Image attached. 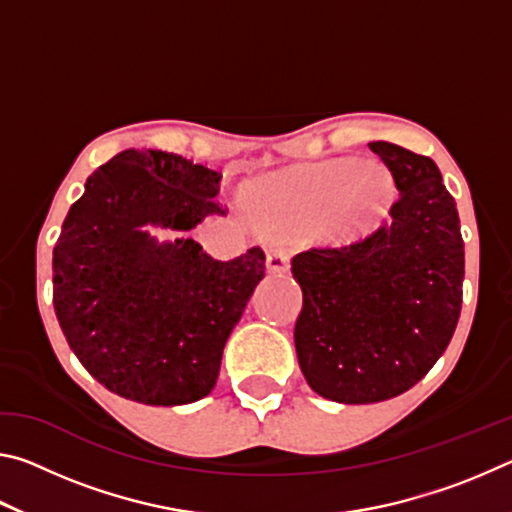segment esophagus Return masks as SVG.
<instances>
[{
    "label": "esophagus",
    "instance_id": "34e87169",
    "mask_svg": "<svg viewBox=\"0 0 512 512\" xmlns=\"http://www.w3.org/2000/svg\"><path fill=\"white\" fill-rule=\"evenodd\" d=\"M266 268L271 273H284L289 268V255L284 248H268Z\"/></svg>",
    "mask_w": 512,
    "mask_h": 512
}]
</instances>
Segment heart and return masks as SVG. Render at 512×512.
<instances>
[{"instance_id": "obj_1", "label": "heart", "mask_w": 512, "mask_h": 512, "mask_svg": "<svg viewBox=\"0 0 512 512\" xmlns=\"http://www.w3.org/2000/svg\"><path fill=\"white\" fill-rule=\"evenodd\" d=\"M266 196L293 228L320 221L325 237L345 241L366 235L384 219L393 180L379 164L332 160L289 173Z\"/></svg>"}]
</instances>
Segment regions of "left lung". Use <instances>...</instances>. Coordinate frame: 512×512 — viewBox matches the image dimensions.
<instances>
[{"instance_id": "obj_1", "label": "left lung", "mask_w": 512, "mask_h": 512, "mask_svg": "<svg viewBox=\"0 0 512 512\" xmlns=\"http://www.w3.org/2000/svg\"><path fill=\"white\" fill-rule=\"evenodd\" d=\"M368 146L400 192L388 221L366 239L291 259L300 370L341 404L391 400L418 384L452 341L463 302L461 225L436 162L391 142Z\"/></svg>"}]
</instances>
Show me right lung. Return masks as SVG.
<instances>
[{
	"label": "right lung",
	"mask_w": 512,
	"mask_h": 512,
	"mask_svg": "<svg viewBox=\"0 0 512 512\" xmlns=\"http://www.w3.org/2000/svg\"><path fill=\"white\" fill-rule=\"evenodd\" d=\"M221 173L167 151L117 153L92 173L54 246V309L90 375L126 400L189 404L212 391L232 327L266 271L262 248L221 262L194 239L223 214Z\"/></svg>",
	"instance_id": "1"
}]
</instances>
